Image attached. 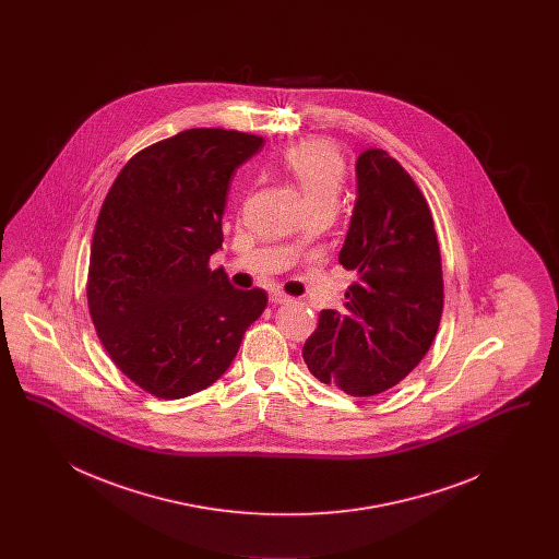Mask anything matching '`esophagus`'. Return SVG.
I'll return each instance as SVG.
<instances>
[{
    "instance_id": "obj_1",
    "label": "esophagus",
    "mask_w": 559,
    "mask_h": 559,
    "mask_svg": "<svg viewBox=\"0 0 559 559\" xmlns=\"http://www.w3.org/2000/svg\"><path fill=\"white\" fill-rule=\"evenodd\" d=\"M270 301H272V304H289L293 299L287 293L270 292Z\"/></svg>"
}]
</instances>
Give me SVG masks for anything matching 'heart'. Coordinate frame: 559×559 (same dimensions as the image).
Returning <instances> with one entry per match:
<instances>
[{
    "instance_id": "1",
    "label": "heart",
    "mask_w": 559,
    "mask_h": 559,
    "mask_svg": "<svg viewBox=\"0 0 559 559\" xmlns=\"http://www.w3.org/2000/svg\"><path fill=\"white\" fill-rule=\"evenodd\" d=\"M281 160L301 190L306 205L337 199L346 165L335 144L326 140H304L289 146Z\"/></svg>"
}]
</instances>
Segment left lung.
Here are the masks:
<instances>
[{
    "mask_svg": "<svg viewBox=\"0 0 559 559\" xmlns=\"http://www.w3.org/2000/svg\"><path fill=\"white\" fill-rule=\"evenodd\" d=\"M340 264L358 274L344 310H322L304 360L322 383L374 396L431 346L444 304L440 249L421 190L381 148L356 159V203Z\"/></svg>",
    "mask_w": 559,
    "mask_h": 559,
    "instance_id": "1",
    "label": "left lung"
}]
</instances>
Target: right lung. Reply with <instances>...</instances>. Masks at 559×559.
<instances>
[{
    "mask_svg": "<svg viewBox=\"0 0 559 559\" xmlns=\"http://www.w3.org/2000/svg\"><path fill=\"white\" fill-rule=\"evenodd\" d=\"M262 146L235 130L180 132L128 160L103 203L90 314L112 362L157 399L215 383L266 308V292L235 289L210 267L233 174Z\"/></svg>",
    "mask_w": 559,
    "mask_h": 559,
    "instance_id": "right-lung-1",
    "label": "right lung"
}]
</instances>
